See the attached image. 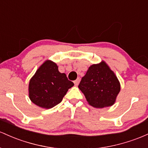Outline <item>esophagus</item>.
<instances>
[{
    "mask_svg": "<svg viewBox=\"0 0 148 148\" xmlns=\"http://www.w3.org/2000/svg\"><path fill=\"white\" fill-rule=\"evenodd\" d=\"M79 81H80V78H79V77H77V79H75V80L74 81V83H75V85H77V84H79Z\"/></svg>",
    "mask_w": 148,
    "mask_h": 148,
    "instance_id": "1",
    "label": "esophagus"
}]
</instances>
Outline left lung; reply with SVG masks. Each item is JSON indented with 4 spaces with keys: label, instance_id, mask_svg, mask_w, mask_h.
Wrapping results in <instances>:
<instances>
[{
    "label": "left lung",
    "instance_id": "1",
    "mask_svg": "<svg viewBox=\"0 0 148 148\" xmlns=\"http://www.w3.org/2000/svg\"><path fill=\"white\" fill-rule=\"evenodd\" d=\"M78 87L89 105L99 108L113 105L120 91L118 79L104 61L89 68Z\"/></svg>",
    "mask_w": 148,
    "mask_h": 148
}]
</instances>
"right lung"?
I'll use <instances>...</instances> for the list:
<instances>
[{
    "label": "right lung",
    "instance_id": "right-lung-1",
    "mask_svg": "<svg viewBox=\"0 0 148 148\" xmlns=\"http://www.w3.org/2000/svg\"><path fill=\"white\" fill-rule=\"evenodd\" d=\"M74 83L65 73H61L55 63L46 61L29 82V98L34 103L43 108H52L63 100Z\"/></svg>",
    "mask_w": 148,
    "mask_h": 148
}]
</instances>
